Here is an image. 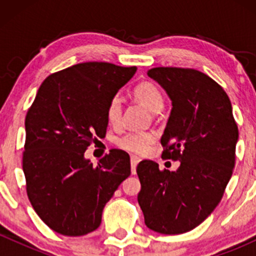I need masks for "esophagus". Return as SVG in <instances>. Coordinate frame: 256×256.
Segmentation results:
<instances>
[{"mask_svg": "<svg viewBox=\"0 0 256 256\" xmlns=\"http://www.w3.org/2000/svg\"><path fill=\"white\" fill-rule=\"evenodd\" d=\"M140 158L138 156H134V155H132L131 156V172L132 174H136V167L138 164H140Z\"/></svg>", "mask_w": 256, "mask_h": 256, "instance_id": "34e87169", "label": "esophagus"}]
</instances>
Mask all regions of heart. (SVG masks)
<instances>
[{
  "label": "heart",
  "mask_w": 256,
  "mask_h": 256,
  "mask_svg": "<svg viewBox=\"0 0 256 256\" xmlns=\"http://www.w3.org/2000/svg\"><path fill=\"white\" fill-rule=\"evenodd\" d=\"M134 96L140 104H142L146 110L152 113L160 110L164 104V98L160 90L156 85L152 83H140L134 90ZM122 98L119 96H114L107 106L106 116L110 125H116L122 116ZM155 134L152 132L144 131H130L120 136L116 140V144L126 152H134V154H144L149 150V148L154 144Z\"/></svg>",
  "instance_id": "obj_1"
}]
</instances>
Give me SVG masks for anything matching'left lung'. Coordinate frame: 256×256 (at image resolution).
Segmentation results:
<instances>
[{"label":"left lung","instance_id":"obj_1","mask_svg":"<svg viewBox=\"0 0 256 256\" xmlns=\"http://www.w3.org/2000/svg\"><path fill=\"white\" fill-rule=\"evenodd\" d=\"M146 74L172 102L161 137L162 156L180 165L177 171H160L154 161H140L137 200L146 228L184 234L204 222L222 200L234 167L238 128L228 96L204 73L155 67Z\"/></svg>","mask_w":256,"mask_h":256}]
</instances>
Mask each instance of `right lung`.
<instances>
[{
	"mask_svg": "<svg viewBox=\"0 0 256 256\" xmlns=\"http://www.w3.org/2000/svg\"><path fill=\"white\" fill-rule=\"evenodd\" d=\"M137 71L78 64L50 74L26 114L22 170L32 207L52 230L83 236L101 225L106 204L131 174L130 156L113 149L94 166L84 152L104 138L107 106Z\"/></svg>",
	"mask_w": 256,
	"mask_h": 256,
	"instance_id": "obj_1",
	"label": "right lung"
}]
</instances>
